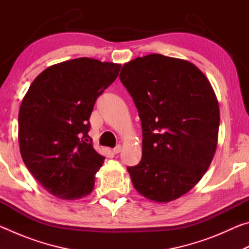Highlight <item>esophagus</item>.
<instances>
[{
	"instance_id": "obj_1",
	"label": "esophagus",
	"mask_w": 249,
	"mask_h": 249,
	"mask_svg": "<svg viewBox=\"0 0 249 249\" xmlns=\"http://www.w3.org/2000/svg\"><path fill=\"white\" fill-rule=\"evenodd\" d=\"M121 150H122V146H121V145H117V146L114 147V148H113V153H114V154H119Z\"/></svg>"
}]
</instances>
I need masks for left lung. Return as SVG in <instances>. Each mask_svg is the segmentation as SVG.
Instances as JSON below:
<instances>
[{"label": "left lung", "instance_id": "1", "mask_svg": "<svg viewBox=\"0 0 249 249\" xmlns=\"http://www.w3.org/2000/svg\"><path fill=\"white\" fill-rule=\"evenodd\" d=\"M120 80L138 109L142 156L127 167L136 190L176 200L199 182L217 144L220 109L205 75L191 62L159 53L127 62Z\"/></svg>", "mask_w": 249, "mask_h": 249}]
</instances>
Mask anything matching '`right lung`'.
<instances>
[{"label":"right lung","instance_id":"right-lung-1","mask_svg":"<svg viewBox=\"0 0 249 249\" xmlns=\"http://www.w3.org/2000/svg\"><path fill=\"white\" fill-rule=\"evenodd\" d=\"M121 65L78 58L53 65L34 80L18 113L20 155L49 193L65 200L90 195L104 157L93 148L90 115L115 81Z\"/></svg>","mask_w":249,"mask_h":249}]
</instances>
